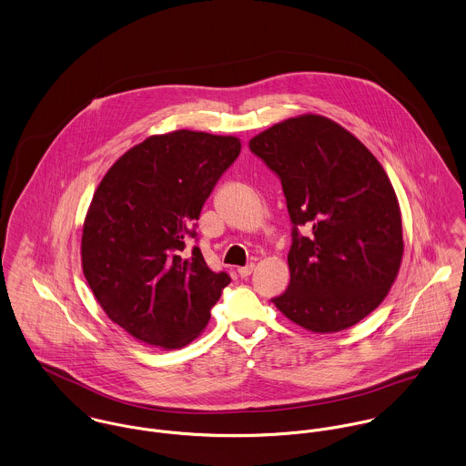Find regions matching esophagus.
<instances>
[{"label":"esophagus","instance_id":"obj_1","mask_svg":"<svg viewBox=\"0 0 466 466\" xmlns=\"http://www.w3.org/2000/svg\"><path fill=\"white\" fill-rule=\"evenodd\" d=\"M252 272H254V263H248L247 267H241V268H238V274H239L241 278H248Z\"/></svg>","mask_w":466,"mask_h":466}]
</instances>
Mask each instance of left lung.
I'll return each instance as SVG.
<instances>
[{"instance_id":"left-lung-1","label":"left lung","mask_w":466,"mask_h":466,"mask_svg":"<svg viewBox=\"0 0 466 466\" xmlns=\"http://www.w3.org/2000/svg\"><path fill=\"white\" fill-rule=\"evenodd\" d=\"M248 147L279 178L291 221L289 284L272 302L315 333L355 326L385 299L403 256L400 207L383 167L319 115L276 124Z\"/></svg>"}]
</instances>
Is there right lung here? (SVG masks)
<instances>
[{"instance_id": "add662e5", "label": "right lung", "mask_w": 466, "mask_h": 466, "mask_svg": "<svg viewBox=\"0 0 466 466\" xmlns=\"http://www.w3.org/2000/svg\"><path fill=\"white\" fill-rule=\"evenodd\" d=\"M241 142L201 131L149 137L122 155L95 190L83 228V270L107 317L135 339L178 350L210 319L228 286L198 241L199 212Z\"/></svg>"}]
</instances>
